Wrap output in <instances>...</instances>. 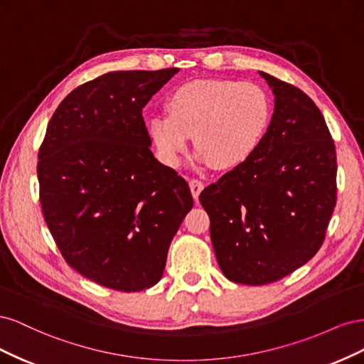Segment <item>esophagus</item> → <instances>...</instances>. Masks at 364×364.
Returning a JSON list of instances; mask_svg holds the SVG:
<instances>
[{"mask_svg":"<svg viewBox=\"0 0 364 364\" xmlns=\"http://www.w3.org/2000/svg\"><path fill=\"white\" fill-rule=\"evenodd\" d=\"M203 186H205L203 182L199 181V179H191L190 181V190H191V194H193L196 202L199 200V196H200V193L203 190Z\"/></svg>","mask_w":364,"mask_h":364,"instance_id":"obj_1","label":"esophagus"}]
</instances>
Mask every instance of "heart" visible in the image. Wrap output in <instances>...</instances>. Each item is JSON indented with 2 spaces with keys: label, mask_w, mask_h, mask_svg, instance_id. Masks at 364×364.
I'll list each match as a JSON object with an SVG mask.
<instances>
[{
  "label": "heart",
  "mask_w": 364,
  "mask_h": 364,
  "mask_svg": "<svg viewBox=\"0 0 364 364\" xmlns=\"http://www.w3.org/2000/svg\"><path fill=\"white\" fill-rule=\"evenodd\" d=\"M167 114L149 119L147 130L159 159L179 167L190 136L200 149L197 161L218 168H237L255 155L272 123V102L255 83L193 80L167 98Z\"/></svg>",
  "instance_id": "heart-1"
}]
</instances>
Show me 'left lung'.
I'll list each match as a JSON object with an SVG mask.
<instances>
[{
  "instance_id": "obj_1",
  "label": "left lung",
  "mask_w": 364,
  "mask_h": 364,
  "mask_svg": "<svg viewBox=\"0 0 364 364\" xmlns=\"http://www.w3.org/2000/svg\"><path fill=\"white\" fill-rule=\"evenodd\" d=\"M274 95L272 123L247 162L200 193L225 277L264 285L321 249L336 206V146L325 118L296 86L259 71Z\"/></svg>"
}]
</instances>
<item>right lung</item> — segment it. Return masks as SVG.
Segmentation results:
<instances>
[{
  "instance_id": "1",
  "label": "right lung",
  "mask_w": 364,
  "mask_h": 364,
  "mask_svg": "<svg viewBox=\"0 0 364 364\" xmlns=\"http://www.w3.org/2000/svg\"><path fill=\"white\" fill-rule=\"evenodd\" d=\"M178 68L115 71L75 87L39 149L41 205L70 266L103 287L159 282L193 208L186 181L150 150L142 109Z\"/></svg>"
}]
</instances>
